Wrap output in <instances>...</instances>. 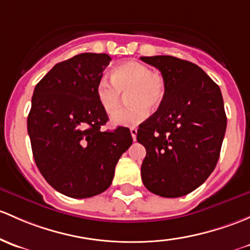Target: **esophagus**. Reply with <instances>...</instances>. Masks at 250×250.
<instances>
[{"instance_id": "esophagus-1", "label": "esophagus", "mask_w": 250, "mask_h": 250, "mask_svg": "<svg viewBox=\"0 0 250 250\" xmlns=\"http://www.w3.org/2000/svg\"><path fill=\"white\" fill-rule=\"evenodd\" d=\"M130 134H132L133 140L135 141L136 140V134H138V129H136L135 127H132V128H130Z\"/></svg>"}]
</instances>
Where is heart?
<instances>
[{
	"label": "heart",
	"instance_id": "1",
	"mask_svg": "<svg viewBox=\"0 0 250 250\" xmlns=\"http://www.w3.org/2000/svg\"><path fill=\"white\" fill-rule=\"evenodd\" d=\"M130 105L120 110L112 121L115 125H134L148 116L149 110L162 106L167 96L165 80L158 73H152L148 65L138 61L120 63L112 69L111 80L102 78L97 85V97L109 115H114L127 94Z\"/></svg>",
	"mask_w": 250,
	"mask_h": 250
}]
</instances>
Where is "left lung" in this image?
Here are the masks:
<instances>
[{
  "label": "left lung",
  "mask_w": 250,
  "mask_h": 250,
  "mask_svg": "<svg viewBox=\"0 0 250 250\" xmlns=\"http://www.w3.org/2000/svg\"><path fill=\"white\" fill-rule=\"evenodd\" d=\"M160 70L167 85L162 106L139 125L146 148L145 187L163 198H180L200 187L219 159L227 129L222 92L199 65L173 56L140 57Z\"/></svg>",
  "instance_id": "left-lung-1"
}]
</instances>
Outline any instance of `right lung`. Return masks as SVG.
Here are the masks:
<instances>
[{
	"label": "right lung",
	"instance_id": "1",
	"mask_svg": "<svg viewBox=\"0 0 250 250\" xmlns=\"http://www.w3.org/2000/svg\"><path fill=\"white\" fill-rule=\"evenodd\" d=\"M110 61L106 54L77 55L55 64L33 92L27 117L33 158L46 182L69 198L106 190L133 143L128 128L102 129L109 118L97 85Z\"/></svg>",
	"mask_w": 250,
	"mask_h": 250
}]
</instances>
